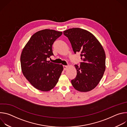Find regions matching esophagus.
<instances>
[{"mask_svg": "<svg viewBox=\"0 0 127 127\" xmlns=\"http://www.w3.org/2000/svg\"><path fill=\"white\" fill-rule=\"evenodd\" d=\"M63 68L64 70H66L68 68V66L67 65H63Z\"/></svg>", "mask_w": 127, "mask_h": 127, "instance_id": "esophagus-1", "label": "esophagus"}]
</instances>
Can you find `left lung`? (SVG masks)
I'll use <instances>...</instances> for the list:
<instances>
[{
  "instance_id": "1",
  "label": "left lung",
  "mask_w": 127,
  "mask_h": 127,
  "mask_svg": "<svg viewBox=\"0 0 127 127\" xmlns=\"http://www.w3.org/2000/svg\"><path fill=\"white\" fill-rule=\"evenodd\" d=\"M74 52L81 53L82 62L75 65L76 77L71 80L74 88L80 92H88L99 83L105 70L104 50L95 36L80 28H72L63 32Z\"/></svg>"
}]
</instances>
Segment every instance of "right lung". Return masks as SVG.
Instances as JSON below:
<instances>
[{
  "label": "right lung",
  "instance_id": "obj_1",
  "mask_svg": "<svg viewBox=\"0 0 127 127\" xmlns=\"http://www.w3.org/2000/svg\"><path fill=\"white\" fill-rule=\"evenodd\" d=\"M62 32L45 29L31 37L21 56L24 75L36 89L48 92L57 83L63 70V65L47 61L53 55L52 45L62 35Z\"/></svg>",
  "mask_w": 127,
  "mask_h": 127
}]
</instances>
